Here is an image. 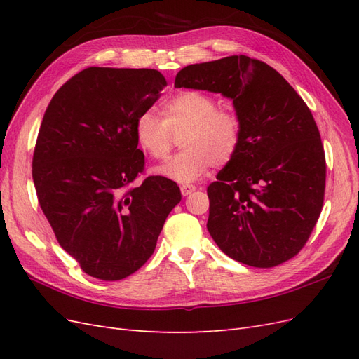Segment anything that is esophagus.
I'll list each match as a JSON object with an SVG mask.
<instances>
[{
  "label": "esophagus",
  "instance_id": "1",
  "mask_svg": "<svg viewBox=\"0 0 359 359\" xmlns=\"http://www.w3.org/2000/svg\"><path fill=\"white\" fill-rule=\"evenodd\" d=\"M194 190H196V186H191V184H182L181 186V193L182 196H189Z\"/></svg>",
  "mask_w": 359,
  "mask_h": 359
}]
</instances>
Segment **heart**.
Segmentation results:
<instances>
[{"instance_id": "b5f03b06", "label": "heart", "mask_w": 359, "mask_h": 359, "mask_svg": "<svg viewBox=\"0 0 359 359\" xmlns=\"http://www.w3.org/2000/svg\"><path fill=\"white\" fill-rule=\"evenodd\" d=\"M163 119L153 111L140 114L135 121L139 148L153 158H166L173 135L181 137L182 153L154 168V173L180 184L202 178L212 165L222 166L236 153L240 144V121L211 95L201 91H181L163 103Z\"/></svg>"}]
</instances>
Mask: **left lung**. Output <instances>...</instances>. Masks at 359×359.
<instances>
[{
  "mask_svg": "<svg viewBox=\"0 0 359 359\" xmlns=\"http://www.w3.org/2000/svg\"><path fill=\"white\" fill-rule=\"evenodd\" d=\"M175 86L222 94L240 121L236 153L206 190L215 244L255 268L298 255L320 215L327 177L307 104L277 70L245 55L191 64Z\"/></svg>",
  "mask_w": 359,
  "mask_h": 359,
  "instance_id": "1",
  "label": "left lung"
}]
</instances>
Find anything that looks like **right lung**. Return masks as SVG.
<instances>
[{
	"label": "right lung",
	"mask_w": 359,
	"mask_h": 359,
	"mask_svg": "<svg viewBox=\"0 0 359 359\" xmlns=\"http://www.w3.org/2000/svg\"><path fill=\"white\" fill-rule=\"evenodd\" d=\"M166 79L153 69L90 67L52 97L32 157V180L60 245L83 273L104 281L133 274L154 253L181 191L148 177L135 139L136 118L160 97Z\"/></svg>",
	"instance_id": "1"
}]
</instances>
